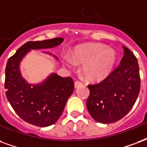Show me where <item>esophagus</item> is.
Returning a JSON list of instances; mask_svg holds the SVG:
<instances>
[{
	"label": "esophagus",
	"mask_w": 147,
	"mask_h": 147,
	"mask_svg": "<svg viewBox=\"0 0 147 147\" xmlns=\"http://www.w3.org/2000/svg\"><path fill=\"white\" fill-rule=\"evenodd\" d=\"M82 85V82H80V81H79V80H77V81H76L75 82V87L77 88V87H79V86H81Z\"/></svg>",
	"instance_id": "34e87169"
}]
</instances>
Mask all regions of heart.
<instances>
[{"instance_id": "1", "label": "heart", "mask_w": 147, "mask_h": 147, "mask_svg": "<svg viewBox=\"0 0 147 147\" xmlns=\"http://www.w3.org/2000/svg\"><path fill=\"white\" fill-rule=\"evenodd\" d=\"M72 57L75 61L83 64V73L92 81L104 79L111 72L116 61L115 52L99 43H88L77 47L72 52ZM66 61L68 65H73V61L70 58H67Z\"/></svg>"}]
</instances>
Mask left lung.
I'll return each mask as SVG.
<instances>
[{
	"label": "left lung",
	"instance_id": "obj_1",
	"mask_svg": "<svg viewBox=\"0 0 147 147\" xmlns=\"http://www.w3.org/2000/svg\"><path fill=\"white\" fill-rule=\"evenodd\" d=\"M120 65L101 82L88 85L86 107L97 122L113 123L125 117L137 100L140 90L139 64L134 54L123 47Z\"/></svg>",
	"mask_w": 147,
	"mask_h": 147
}]
</instances>
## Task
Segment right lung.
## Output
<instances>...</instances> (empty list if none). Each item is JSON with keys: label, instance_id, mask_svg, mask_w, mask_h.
Returning a JSON list of instances; mask_svg holds the SVG:
<instances>
[{"label": "right lung", "instance_id": "right-lung-1", "mask_svg": "<svg viewBox=\"0 0 147 147\" xmlns=\"http://www.w3.org/2000/svg\"><path fill=\"white\" fill-rule=\"evenodd\" d=\"M63 40V38L57 37L43 41H29L7 61L5 94L16 114L28 123L40 127L55 123L73 93L74 81L71 77L65 78L53 73L42 83L29 84L22 76L19 64L30 50L52 48L58 46Z\"/></svg>", "mask_w": 147, "mask_h": 147}]
</instances>
